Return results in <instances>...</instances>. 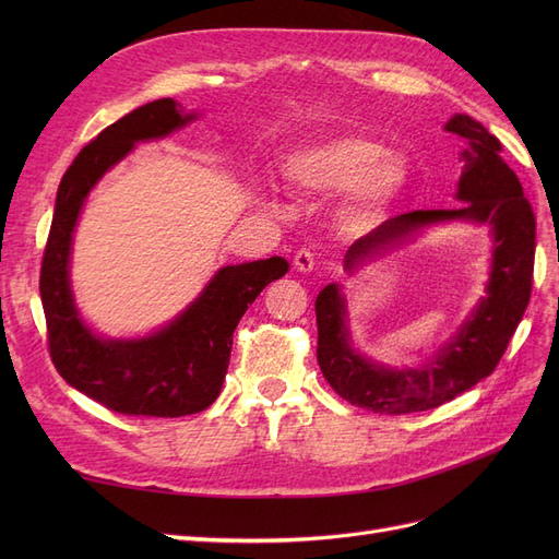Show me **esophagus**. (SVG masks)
<instances>
[{
    "mask_svg": "<svg viewBox=\"0 0 559 559\" xmlns=\"http://www.w3.org/2000/svg\"><path fill=\"white\" fill-rule=\"evenodd\" d=\"M294 265L300 273H310L314 267V253L310 249H298L296 257H294Z\"/></svg>",
    "mask_w": 559,
    "mask_h": 559,
    "instance_id": "esophagus-1",
    "label": "esophagus"
}]
</instances>
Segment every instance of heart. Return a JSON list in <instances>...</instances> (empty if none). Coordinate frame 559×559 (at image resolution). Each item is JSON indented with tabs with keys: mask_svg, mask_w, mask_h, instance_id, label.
<instances>
[{
	"mask_svg": "<svg viewBox=\"0 0 559 559\" xmlns=\"http://www.w3.org/2000/svg\"><path fill=\"white\" fill-rule=\"evenodd\" d=\"M284 175L310 195H345L352 224L370 226L394 207L408 186V165L373 138H341L302 148L284 163Z\"/></svg>",
	"mask_w": 559,
	"mask_h": 559,
	"instance_id": "obj_1",
	"label": "heart"
}]
</instances>
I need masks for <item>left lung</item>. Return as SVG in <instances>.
I'll list each match as a JSON object with an SVG mask.
<instances>
[{"label": "left lung", "instance_id": "left-lung-1", "mask_svg": "<svg viewBox=\"0 0 559 559\" xmlns=\"http://www.w3.org/2000/svg\"><path fill=\"white\" fill-rule=\"evenodd\" d=\"M445 130L466 140L464 170L456 198L460 210H417L386 218L354 242L345 253V270L352 275L366 261L419 228L466 218L492 230V273L487 296L478 302L452 341L425 368H384L364 359L349 345L345 326V296L337 284L319 292L317 312V361L335 394L359 408L380 415H408L431 411L464 394L497 368L509 347L520 319L530 306L536 249V218L522 193L518 175L503 163L501 144L471 116L456 114Z\"/></svg>", "mask_w": 559, "mask_h": 559}]
</instances>
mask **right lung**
Wrapping results in <instances>:
<instances>
[{
  "instance_id": "right-lung-1",
  "label": "right lung",
  "mask_w": 559,
  "mask_h": 559,
  "mask_svg": "<svg viewBox=\"0 0 559 559\" xmlns=\"http://www.w3.org/2000/svg\"><path fill=\"white\" fill-rule=\"evenodd\" d=\"M193 118L173 97L138 107L83 146L58 186L39 275L50 361L67 384L121 415L181 417L210 408L226 378L235 326L289 270L280 257L226 265L173 324L138 341H105L83 324L70 289L72 233L83 202L134 144L165 138Z\"/></svg>"
}]
</instances>
